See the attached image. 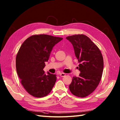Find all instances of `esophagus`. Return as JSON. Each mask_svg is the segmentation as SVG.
I'll list each match as a JSON object with an SVG mask.
<instances>
[{"label":"esophagus","instance_id":"1","mask_svg":"<svg viewBox=\"0 0 120 120\" xmlns=\"http://www.w3.org/2000/svg\"><path fill=\"white\" fill-rule=\"evenodd\" d=\"M66 75V74L64 73H61L60 74V76L61 77H64V76Z\"/></svg>","mask_w":120,"mask_h":120}]
</instances>
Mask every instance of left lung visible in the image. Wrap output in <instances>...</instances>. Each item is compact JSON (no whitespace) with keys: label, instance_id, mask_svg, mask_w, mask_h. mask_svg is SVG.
Wrapping results in <instances>:
<instances>
[{"label":"left lung","instance_id":"obj_1","mask_svg":"<svg viewBox=\"0 0 120 120\" xmlns=\"http://www.w3.org/2000/svg\"><path fill=\"white\" fill-rule=\"evenodd\" d=\"M72 43L80 71L79 77H73L69 89L73 95L85 98L95 90L100 82L104 68L102 54L90 38L84 34L66 38Z\"/></svg>","mask_w":120,"mask_h":120}]
</instances>
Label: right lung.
I'll return each instance as SVG.
<instances>
[{"mask_svg": "<svg viewBox=\"0 0 120 120\" xmlns=\"http://www.w3.org/2000/svg\"><path fill=\"white\" fill-rule=\"evenodd\" d=\"M63 38L47 34L33 35L25 41L16 57V72L20 81L30 95H47L57 80L56 74L43 70L53 47Z\"/></svg>", "mask_w": 120, "mask_h": 120, "instance_id": "1", "label": "right lung"}]
</instances>
